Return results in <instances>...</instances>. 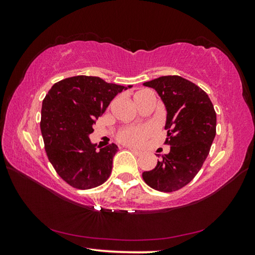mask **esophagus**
I'll use <instances>...</instances> for the list:
<instances>
[{"label": "esophagus", "mask_w": 255, "mask_h": 255, "mask_svg": "<svg viewBox=\"0 0 255 255\" xmlns=\"http://www.w3.org/2000/svg\"><path fill=\"white\" fill-rule=\"evenodd\" d=\"M128 149L129 150H131L132 153H135V154H137V155H139V154H141V150H138V149H136V148H132V147H128Z\"/></svg>", "instance_id": "34e87169"}]
</instances>
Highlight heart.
I'll return each mask as SVG.
<instances>
[{
  "mask_svg": "<svg viewBox=\"0 0 255 255\" xmlns=\"http://www.w3.org/2000/svg\"><path fill=\"white\" fill-rule=\"evenodd\" d=\"M153 97V94L148 90H141L133 94V101H135L136 106L140 105L146 98ZM153 132V127L149 125H143V126H128L123 128L122 130L118 132L117 138L120 143L125 145L135 146L140 144L141 141L145 139V137L149 136Z\"/></svg>",
  "mask_w": 255,
  "mask_h": 255,
  "instance_id": "heart-1",
  "label": "heart"
}]
</instances>
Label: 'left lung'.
<instances>
[{
    "label": "left lung",
    "instance_id": "left-lung-1",
    "mask_svg": "<svg viewBox=\"0 0 255 255\" xmlns=\"http://www.w3.org/2000/svg\"><path fill=\"white\" fill-rule=\"evenodd\" d=\"M161 97L166 108L170 153L162 155L155 169L143 173L150 188L173 192L185 187L200 171L216 135V112L204 90L178 75L145 82Z\"/></svg>",
    "mask_w": 255,
    "mask_h": 255
}]
</instances>
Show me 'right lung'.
<instances>
[{"label": "right lung", "instance_id": "add662e5", "mask_svg": "<svg viewBox=\"0 0 255 255\" xmlns=\"http://www.w3.org/2000/svg\"><path fill=\"white\" fill-rule=\"evenodd\" d=\"M128 88L131 86L79 75L55 83L45 97L40 129L47 156L71 187L92 189L110 176L118 146L111 144L97 150L89 135L112 99Z\"/></svg>", "mask_w": 255, "mask_h": 255}]
</instances>
